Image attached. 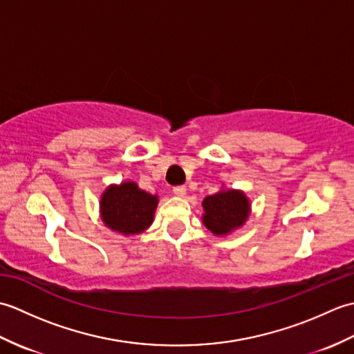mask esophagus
Returning a JSON list of instances; mask_svg holds the SVG:
<instances>
[{
  "mask_svg": "<svg viewBox=\"0 0 354 354\" xmlns=\"http://www.w3.org/2000/svg\"><path fill=\"white\" fill-rule=\"evenodd\" d=\"M173 193H175L176 196H179V198H184L185 193H187L185 185H176V187H173Z\"/></svg>",
  "mask_w": 354,
  "mask_h": 354,
  "instance_id": "34e87169",
  "label": "esophagus"
}]
</instances>
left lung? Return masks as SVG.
Here are the masks:
<instances>
[{
  "label": "left lung",
  "instance_id": "1",
  "mask_svg": "<svg viewBox=\"0 0 354 354\" xmlns=\"http://www.w3.org/2000/svg\"><path fill=\"white\" fill-rule=\"evenodd\" d=\"M202 223L213 236L223 237L242 228L251 214V201L243 190L221 189L202 201Z\"/></svg>",
  "mask_w": 354,
  "mask_h": 354
}]
</instances>
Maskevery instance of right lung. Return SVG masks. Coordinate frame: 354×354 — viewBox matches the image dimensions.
Here are the masks:
<instances>
[{
	"label": "right lung",
	"instance_id": "obj_1",
	"mask_svg": "<svg viewBox=\"0 0 354 354\" xmlns=\"http://www.w3.org/2000/svg\"><path fill=\"white\" fill-rule=\"evenodd\" d=\"M158 202V194L141 190L133 181L111 184L99 202L102 222L122 236H137L152 225Z\"/></svg>",
	"mask_w": 354,
	"mask_h": 354
}]
</instances>
